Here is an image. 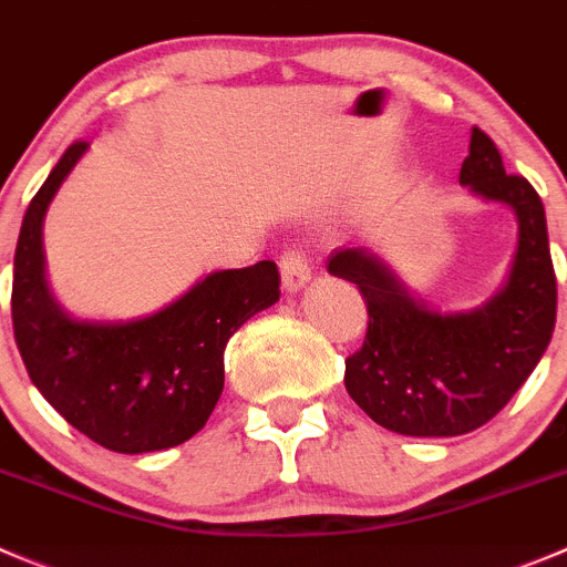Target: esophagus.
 Returning a JSON list of instances; mask_svg holds the SVG:
<instances>
[{
	"instance_id": "1",
	"label": "esophagus",
	"mask_w": 567,
	"mask_h": 567,
	"mask_svg": "<svg viewBox=\"0 0 567 567\" xmlns=\"http://www.w3.org/2000/svg\"><path fill=\"white\" fill-rule=\"evenodd\" d=\"M279 274H282L285 293H296L310 279V260L301 249H288L279 255Z\"/></svg>"
}]
</instances>
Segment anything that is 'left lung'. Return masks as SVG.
I'll list each match as a JSON object with an SVG mask.
<instances>
[{
  "label": "left lung",
  "mask_w": 567,
  "mask_h": 567,
  "mask_svg": "<svg viewBox=\"0 0 567 567\" xmlns=\"http://www.w3.org/2000/svg\"><path fill=\"white\" fill-rule=\"evenodd\" d=\"M460 185L509 205L518 218L507 282L476 310H432L368 249L329 257V274L354 282L368 307L362 349L346 360V390L379 426L399 435L480 430L529 379L557 321L543 202L529 179L504 172L496 144L480 126L471 130Z\"/></svg>",
  "instance_id": "left-lung-1"
}]
</instances>
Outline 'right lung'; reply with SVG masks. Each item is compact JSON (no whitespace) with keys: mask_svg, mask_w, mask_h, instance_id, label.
<instances>
[{"mask_svg":"<svg viewBox=\"0 0 567 567\" xmlns=\"http://www.w3.org/2000/svg\"><path fill=\"white\" fill-rule=\"evenodd\" d=\"M65 150L21 221L13 260L16 346L32 384L99 446L146 454L202 430L224 390L227 340L279 299L277 262L213 271L163 310L132 321H80L54 301L43 271V216L85 155Z\"/></svg>","mask_w":567,"mask_h":567,"instance_id":"right-lung-1","label":"right lung"}]
</instances>
